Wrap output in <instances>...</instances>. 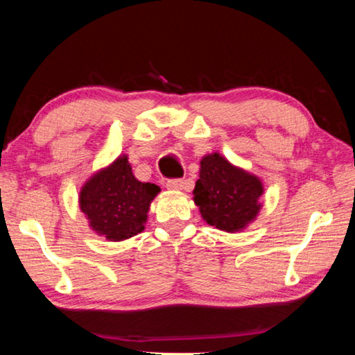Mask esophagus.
Segmentation results:
<instances>
[{
  "label": "esophagus",
  "mask_w": 355,
  "mask_h": 355,
  "mask_svg": "<svg viewBox=\"0 0 355 355\" xmlns=\"http://www.w3.org/2000/svg\"><path fill=\"white\" fill-rule=\"evenodd\" d=\"M182 186H184L182 179H168L166 181V187L171 189V191H179V189H182Z\"/></svg>",
  "instance_id": "1"
}]
</instances>
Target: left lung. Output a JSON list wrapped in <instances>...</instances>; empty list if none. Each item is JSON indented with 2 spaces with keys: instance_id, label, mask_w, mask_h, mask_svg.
<instances>
[{
  "instance_id": "8db88e82",
  "label": "left lung",
  "mask_w": 355,
  "mask_h": 355,
  "mask_svg": "<svg viewBox=\"0 0 355 355\" xmlns=\"http://www.w3.org/2000/svg\"><path fill=\"white\" fill-rule=\"evenodd\" d=\"M261 193L259 178L234 168L221 155H208L200 162L193 200L208 225L227 232L242 230L259 213Z\"/></svg>"
}]
</instances>
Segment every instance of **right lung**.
Listing matches in <instances>:
<instances>
[{"label":"right lung","mask_w":355,"mask_h":355,"mask_svg":"<svg viewBox=\"0 0 355 355\" xmlns=\"http://www.w3.org/2000/svg\"><path fill=\"white\" fill-rule=\"evenodd\" d=\"M159 187L134 178L128 157L95 174L80 192V210L90 226L110 241L129 239L144 231L150 202Z\"/></svg>","instance_id":"1"}]
</instances>
